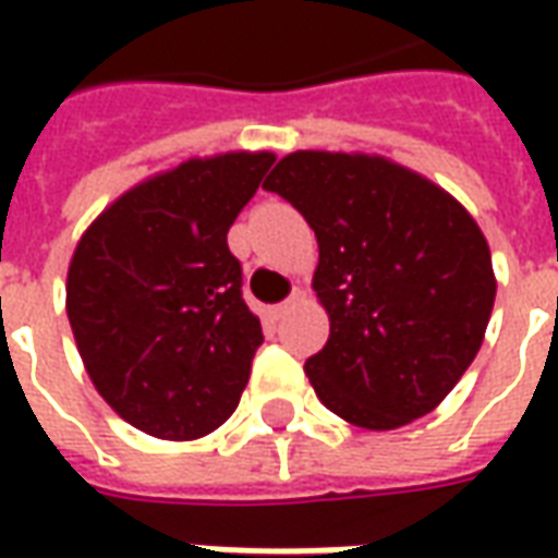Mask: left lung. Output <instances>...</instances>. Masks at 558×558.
Returning a JSON list of instances; mask_svg holds the SVG:
<instances>
[{
  "instance_id": "obj_1",
  "label": "left lung",
  "mask_w": 558,
  "mask_h": 558,
  "mask_svg": "<svg viewBox=\"0 0 558 558\" xmlns=\"http://www.w3.org/2000/svg\"><path fill=\"white\" fill-rule=\"evenodd\" d=\"M275 163L271 151L191 158L104 208L71 256L65 311L110 410L191 442L230 418L263 343L227 232Z\"/></svg>"
}]
</instances>
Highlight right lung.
<instances>
[{"label": "right lung", "mask_w": 558, "mask_h": 558, "mask_svg": "<svg viewBox=\"0 0 558 558\" xmlns=\"http://www.w3.org/2000/svg\"><path fill=\"white\" fill-rule=\"evenodd\" d=\"M316 232L328 340L304 374L364 430L433 412L487 331L496 278L484 235L418 172L347 151H292L268 175Z\"/></svg>", "instance_id": "right-lung-1"}]
</instances>
